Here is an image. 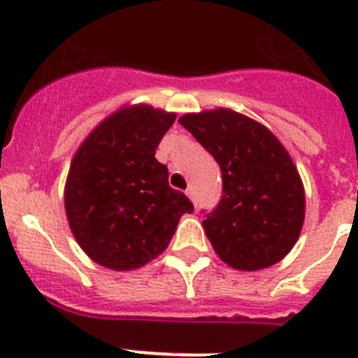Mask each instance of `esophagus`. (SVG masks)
Listing matches in <instances>:
<instances>
[{
	"mask_svg": "<svg viewBox=\"0 0 358 358\" xmlns=\"http://www.w3.org/2000/svg\"><path fill=\"white\" fill-rule=\"evenodd\" d=\"M186 195H188V197L192 199V202H194V204H197V201H195V192H194V188H192V186H189V188L186 189Z\"/></svg>",
	"mask_w": 358,
	"mask_h": 358,
	"instance_id": "obj_1",
	"label": "esophagus"
}]
</instances>
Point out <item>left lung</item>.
<instances>
[{"label": "left lung", "mask_w": 358, "mask_h": 358, "mask_svg": "<svg viewBox=\"0 0 358 358\" xmlns=\"http://www.w3.org/2000/svg\"><path fill=\"white\" fill-rule=\"evenodd\" d=\"M179 123L222 172V199L202 220L218 258L238 271L283 260L305 220V188L285 147L265 125L231 109L188 113Z\"/></svg>", "instance_id": "1"}]
</instances>
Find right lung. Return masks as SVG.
Masks as SVG:
<instances>
[{
    "label": "right lung",
    "instance_id": "1",
    "mask_svg": "<svg viewBox=\"0 0 358 358\" xmlns=\"http://www.w3.org/2000/svg\"><path fill=\"white\" fill-rule=\"evenodd\" d=\"M176 113L147 103L107 116L82 141L64 188L69 227L82 251L102 267L132 271L169 248L179 218L194 211L170 188L156 148Z\"/></svg>",
    "mask_w": 358,
    "mask_h": 358
}]
</instances>
